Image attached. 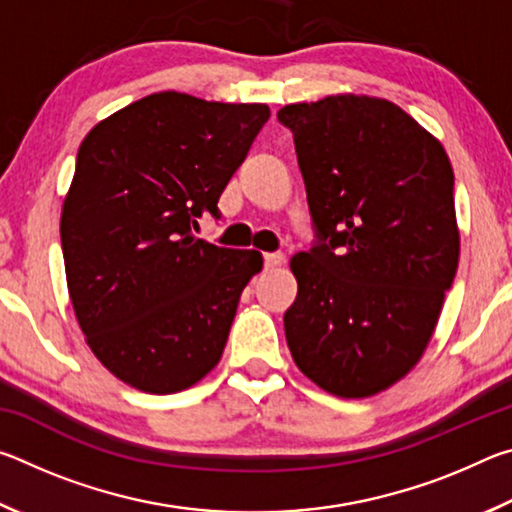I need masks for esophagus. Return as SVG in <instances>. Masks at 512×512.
<instances>
[{"instance_id":"obj_1","label":"esophagus","mask_w":512,"mask_h":512,"mask_svg":"<svg viewBox=\"0 0 512 512\" xmlns=\"http://www.w3.org/2000/svg\"><path fill=\"white\" fill-rule=\"evenodd\" d=\"M264 259H266L268 268H277V266L284 264V259H287V257H284V253H266Z\"/></svg>"}]
</instances>
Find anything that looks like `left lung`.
<instances>
[{
	"mask_svg": "<svg viewBox=\"0 0 512 512\" xmlns=\"http://www.w3.org/2000/svg\"><path fill=\"white\" fill-rule=\"evenodd\" d=\"M277 119L293 133L320 237L289 262L291 357L327 393L372 397L418 366L454 282L452 162L409 112L368 94L289 103Z\"/></svg>",
	"mask_w": 512,
	"mask_h": 512,
	"instance_id": "left-lung-1",
	"label": "left lung"
}]
</instances>
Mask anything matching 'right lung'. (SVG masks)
I'll use <instances>...</instances> for the list:
<instances>
[{
    "instance_id": "obj_1",
    "label": "right lung",
    "mask_w": 512,
    "mask_h": 512,
    "mask_svg": "<svg viewBox=\"0 0 512 512\" xmlns=\"http://www.w3.org/2000/svg\"><path fill=\"white\" fill-rule=\"evenodd\" d=\"M271 108L155 92L85 135L60 212L67 291L85 343L124 384L169 395L219 363L257 250L192 235Z\"/></svg>"
}]
</instances>
